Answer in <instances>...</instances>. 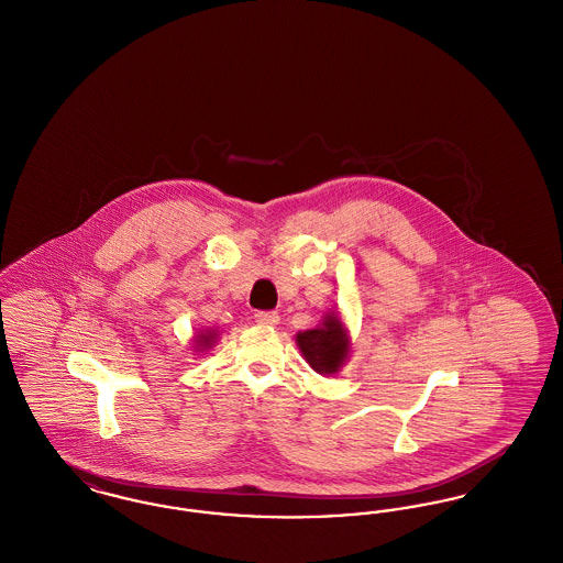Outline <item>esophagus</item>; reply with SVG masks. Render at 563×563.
Instances as JSON below:
<instances>
[{"mask_svg": "<svg viewBox=\"0 0 563 563\" xmlns=\"http://www.w3.org/2000/svg\"><path fill=\"white\" fill-rule=\"evenodd\" d=\"M278 321H280L278 312H272V310L255 312V322H260V324H276Z\"/></svg>", "mask_w": 563, "mask_h": 563, "instance_id": "1", "label": "esophagus"}]
</instances>
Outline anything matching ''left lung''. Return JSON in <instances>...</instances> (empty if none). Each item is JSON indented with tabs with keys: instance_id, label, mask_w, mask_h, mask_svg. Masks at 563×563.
Segmentation results:
<instances>
[{
	"instance_id": "obj_1",
	"label": "left lung",
	"mask_w": 563,
	"mask_h": 563,
	"mask_svg": "<svg viewBox=\"0 0 563 563\" xmlns=\"http://www.w3.org/2000/svg\"><path fill=\"white\" fill-rule=\"evenodd\" d=\"M297 346L317 374H335L349 356V338L338 317L329 314L322 327L297 333Z\"/></svg>"
}]
</instances>
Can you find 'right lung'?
Wrapping results in <instances>:
<instances>
[{
    "mask_svg": "<svg viewBox=\"0 0 563 563\" xmlns=\"http://www.w3.org/2000/svg\"><path fill=\"white\" fill-rule=\"evenodd\" d=\"M214 333H200L198 338H196V344L200 346V349H205V346H209L211 342H213Z\"/></svg>",
    "mask_w": 563,
    "mask_h": 563,
    "instance_id": "1",
    "label": "right lung"
}]
</instances>
